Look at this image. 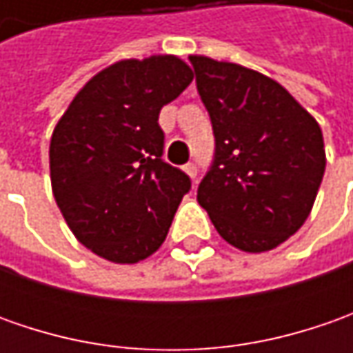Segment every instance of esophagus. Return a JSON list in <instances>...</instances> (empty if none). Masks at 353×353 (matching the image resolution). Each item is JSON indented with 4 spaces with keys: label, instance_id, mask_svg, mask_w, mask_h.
Instances as JSON below:
<instances>
[{
    "label": "esophagus",
    "instance_id": "1",
    "mask_svg": "<svg viewBox=\"0 0 353 353\" xmlns=\"http://www.w3.org/2000/svg\"><path fill=\"white\" fill-rule=\"evenodd\" d=\"M184 170H186V174H188L190 179H196V174H198L196 163H186V165H184Z\"/></svg>",
    "mask_w": 353,
    "mask_h": 353
}]
</instances>
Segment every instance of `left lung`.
Instances as JSON below:
<instances>
[{
  "instance_id": "8db88e82",
  "label": "left lung",
  "mask_w": 353,
  "mask_h": 353,
  "mask_svg": "<svg viewBox=\"0 0 353 353\" xmlns=\"http://www.w3.org/2000/svg\"><path fill=\"white\" fill-rule=\"evenodd\" d=\"M190 64L216 141L198 204L234 248L273 250L312 210L326 167L320 125L267 76L208 57Z\"/></svg>"
}]
</instances>
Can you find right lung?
<instances>
[{
  "instance_id": "1",
  "label": "right lung",
  "mask_w": 353,
  "mask_h": 353,
  "mask_svg": "<svg viewBox=\"0 0 353 353\" xmlns=\"http://www.w3.org/2000/svg\"><path fill=\"white\" fill-rule=\"evenodd\" d=\"M192 82L176 57L121 61L76 94L52 131V194L82 245L114 263L155 253L190 176L163 161L161 108Z\"/></svg>"
}]
</instances>
